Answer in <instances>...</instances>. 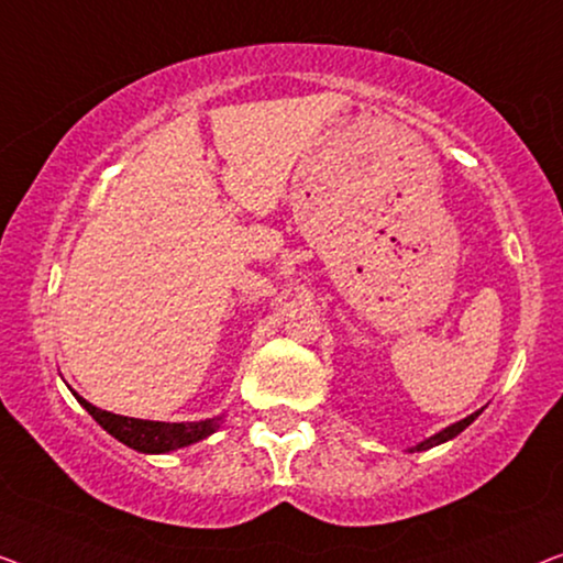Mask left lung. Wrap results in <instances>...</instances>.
<instances>
[{
	"instance_id": "left-lung-1",
	"label": "left lung",
	"mask_w": 563,
	"mask_h": 563,
	"mask_svg": "<svg viewBox=\"0 0 563 563\" xmlns=\"http://www.w3.org/2000/svg\"><path fill=\"white\" fill-rule=\"evenodd\" d=\"M479 413H482V410H477V413H472V416L462 418V421H456V423L446 426V429H441L439 433H433V437L423 439L421 443H416V446H410L408 451H426V449H433V446H439V443H446V441H451V439H454V437H459V433H462V431L466 429V426L474 423V418H477Z\"/></svg>"
}]
</instances>
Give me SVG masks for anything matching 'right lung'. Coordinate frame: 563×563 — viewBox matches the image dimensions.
<instances>
[{"mask_svg": "<svg viewBox=\"0 0 563 563\" xmlns=\"http://www.w3.org/2000/svg\"><path fill=\"white\" fill-rule=\"evenodd\" d=\"M74 393V390H70ZM76 400L89 410V416L97 421L107 433H112L117 441H122L124 446L142 454H168V451L191 446V443L201 441L211 433H217L224 423V413L203 418V421H180V423H165V421H142V418L130 416H117L109 410H101L91 406L89 400L74 393Z\"/></svg>", "mask_w": 563, "mask_h": 563, "instance_id": "right-lung-1", "label": "right lung"}]
</instances>
